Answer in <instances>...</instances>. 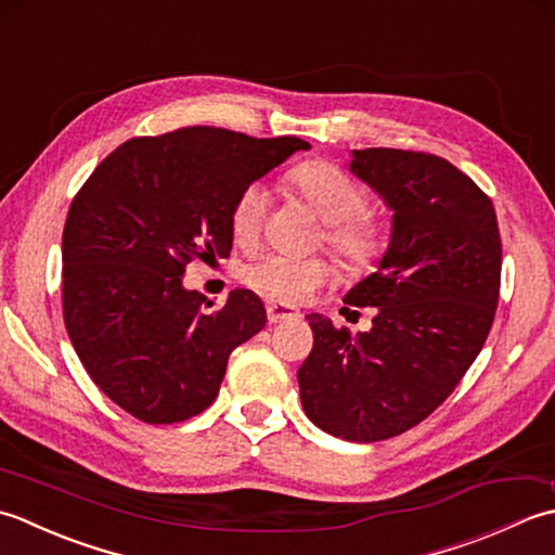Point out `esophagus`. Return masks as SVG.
Listing matches in <instances>:
<instances>
[{
  "mask_svg": "<svg viewBox=\"0 0 555 555\" xmlns=\"http://www.w3.org/2000/svg\"><path fill=\"white\" fill-rule=\"evenodd\" d=\"M266 311H268V321L270 323H282V321H294L299 319V311L289 307V304H282V301H268L266 304Z\"/></svg>",
  "mask_w": 555,
  "mask_h": 555,
  "instance_id": "1",
  "label": "esophagus"
}]
</instances>
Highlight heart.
I'll return each mask as SVG.
<instances>
[{
    "label": "heart",
    "mask_w": 555,
    "mask_h": 555,
    "mask_svg": "<svg viewBox=\"0 0 555 555\" xmlns=\"http://www.w3.org/2000/svg\"><path fill=\"white\" fill-rule=\"evenodd\" d=\"M287 184L325 222V246L349 270H366L383 256L386 230L376 215L366 212V191L340 167L327 160H311L294 167ZM268 189L248 184L236 196L230 228L234 242L251 246L263 232L268 215ZM331 268L321 258H292L285 254H261L242 266V280L270 299L304 301L327 280Z\"/></svg>",
    "instance_id": "heart-1"
}]
</instances>
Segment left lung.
Wrapping results in <instances>:
<instances>
[{
    "label": "left lung",
    "mask_w": 555,
    "mask_h": 555,
    "mask_svg": "<svg viewBox=\"0 0 555 555\" xmlns=\"http://www.w3.org/2000/svg\"><path fill=\"white\" fill-rule=\"evenodd\" d=\"M349 172L392 210L378 270L345 294L349 307L376 315L357 335L307 315L313 349L297 378L315 426L373 443L424 422L481 352L499 307L503 248L491 198L443 157L352 151Z\"/></svg>",
    "instance_id": "obj_1"
}]
</instances>
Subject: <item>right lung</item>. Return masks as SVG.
Here are the masks:
<instances>
[{"mask_svg":"<svg viewBox=\"0 0 555 555\" xmlns=\"http://www.w3.org/2000/svg\"><path fill=\"white\" fill-rule=\"evenodd\" d=\"M309 149L294 135L186 127L121 143L88 177L62 234L64 325L124 412L177 424L218 398L232 349L261 331L266 309L234 289L206 313V297L182 285L186 266L228 258L236 196Z\"/></svg>","mask_w":555,"mask_h":555,"instance_id":"1","label":"right lung"}]
</instances>
